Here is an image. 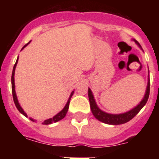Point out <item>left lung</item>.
<instances>
[{
    "label": "left lung",
    "instance_id": "obj_1",
    "mask_svg": "<svg viewBox=\"0 0 159 159\" xmlns=\"http://www.w3.org/2000/svg\"><path fill=\"white\" fill-rule=\"evenodd\" d=\"M138 44V46L142 48L141 45L137 40H134ZM149 95H150V80L148 79V84H147V91L143 99H142L141 102L133 109H131L129 111L125 112V113L122 114H109L107 112L102 111L99 108V107L97 106L96 102H95V99H94V95L92 94V91L90 88H88V98H89L90 101V106H91V110H92L93 116L96 118L99 121L102 122V123H107V124H111V125H119V124H123L127 122H129L130 119H132L134 116L137 115L139 112L140 111L142 108L145 106L147 103V100H148Z\"/></svg>",
    "mask_w": 159,
    "mask_h": 159
}]
</instances>
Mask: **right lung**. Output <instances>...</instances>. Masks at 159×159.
Segmentation results:
<instances>
[{
    "mask_svg": "<svg viewBox=\"0 0 159 159\" xmlns=\"http://www.w3.org/2000/svg\"><path fill=\"white\" fill-rule=\"evenodd\" d=\"M30 43V42H29L28 43H26L25 46H24L23 48H22V49L25 48L26 46L29 44V43ZM17 62H18V58L17 60H16V64H14V67H13V69H12V78H11V81H12V97H13V101H14V103H15V105H16V108L18 109V111H19L20 113L22 114V115H24V116H25V117H28L27 114L25 113V111H24V110L22 109V107H20V105L19 102H18V99H17V97H16V91H15V83H14V74H15V69H16V64H17ZM73 93H74V91H73L71 93V95H70V97L69 99H68V100H67V103H66L65 107H64V108H63L62 111H60V112H59L58 114H57L56 116H54L53 118H51V119H46V120H44V121L43 122V124L44 125H48V124H52V123H57V122L60 121V120H61V119H64V117H65L66 114H67V110H68V107H69V103H70V99H71V96H72ZM30 120H32V122H35V120L33 119H32V118H30Z\"/></svg>",
    "mask_w": 159,
    "mask_h": 159,
    "instance_id": "obj_1",
    "label": "right lung"
}]
</instances>
